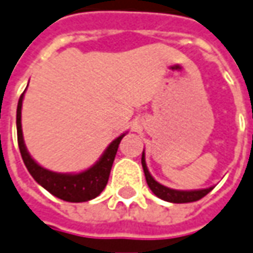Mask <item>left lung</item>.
Masks as SVG:
<instances>
[{
	"label": "left lung",
	"instance_id": "obj_1",
	"mask_svg": "<svg viewBox=\"0 0 253 253\" xmlns=\"http://www.w3.org/2000/svg\"><path fill=\"white\" fill-rule=\"evenodd\" d=\"M142 167L145 171V177H146V182L149 188L152 189L157 198H160L163 201L171 202V203H188V202H196L202 199L203 196L209 194L213 188H206V189H198V191H177V189H171L167 186L159 184L154 179L150 172L147 170L146 162H145V152L142 153Z\"/></svg>",
	"mask_w": 253,
	"mask_h": 253
}]
</instances>
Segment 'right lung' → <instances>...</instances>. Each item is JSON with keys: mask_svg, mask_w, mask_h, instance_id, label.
Masks as SVG:
<instances>
[{"mask_svg": "<svg viewBox=\"0 0 253 253\" xmlns=\"http://www.w3.org/2000/svg\"><path fill=\"white\" fill-rule=\"evenodd\" d=\"M25 93V91H23ZM23 93L18 101V110H16V129H18V145H19L20 154L26 169L30 175L35 178L37 184L43 186L54 196L65 202H87L99 196L103 189L106 188L110 177V171L114 163L115 154L118 150V145L125 133L114 139L103 156L99 159L93 167L82 171L79 174H59L43 169L30 157L28 149L23 142V133H22V124H20V115H22V101H23Z\"/></svg>", "mask_w": 253, "mask_h": 253, "instance_id": "add662e5", "label": "right lung"}]
</instances>
